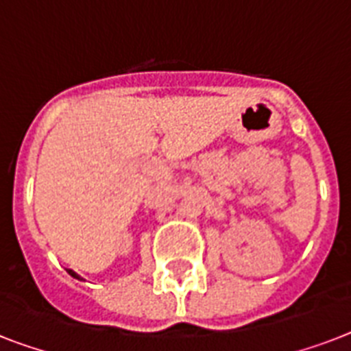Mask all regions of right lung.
Returning <instances> with one entry per match:
<instances>
[{
  "label": "right lung",
  "instance_id": "right-lung-1",
  "mask_svg": "<svg viewBox=\"0 0 351 351\" xmlns=\"http://www.w3.org/2000/svg\"><path fill=\"white\" fill-rule=\"evenodd\" d=\"M67 273H69V275H71V277L78 278V280H84V278L80 277V275H78V273H76V271H73V269H67Z\"/></svg>",
  "mask_w": 351,
  "mask_h": 351
}]
</instances>
